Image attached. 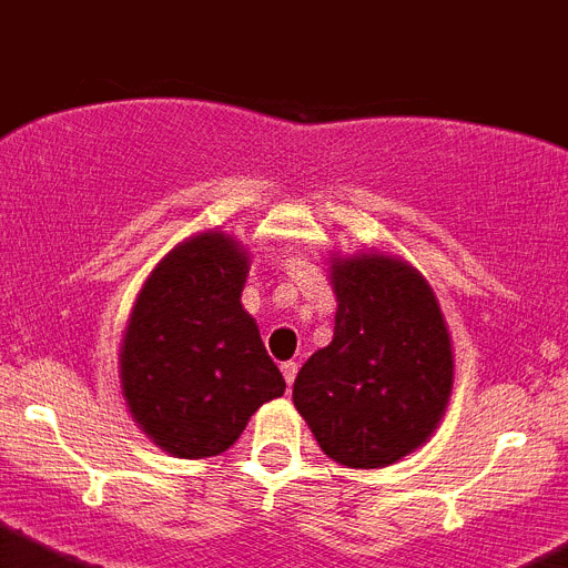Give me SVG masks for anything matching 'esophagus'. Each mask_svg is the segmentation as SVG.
Segmentation results:
<instances>
[{
	"mask_svg": "<svg viewBox=\"0 0 568 568\" xmlns=\"http://www.w3.org/2000/svg\"><path fill=\"white\" fill-rule=\"evenodd\" d=\"M283 376H285V382H288V387L294 385V379H296V362H283Z\"/></svg>",
	"mask_w": 568,
	"mask_h": 568,
	"instance_id": "1",
	"label": "esophagus"
}]
</instances>
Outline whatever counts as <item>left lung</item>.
Masks as SVG:
<instances>
[{
  "mask_svg": "<svg viewBox=\"0 0 568 568\" xmlns=\"http://www.w3.org/2000/svg\"><path fill=\"white\" fill-rule=\"evenodd\" d=\"M334 339L294 379L322 453L376 469L422 447L453 390V347L433 288L385 254L336 260Z\"/></svg>",
  "mask_w": 568,
  "mask_h": 568,
  "instance_id": "left-lung-1",
  "label": "left lung"
}]
</instances>
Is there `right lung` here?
Listing matches in <instances>:
<instances>
[{
  "label": "right lung",
  "mask_w": 568,
  "mask_h": 568,
  "mask_svg": "<svg viewBox=\"0 0 568 568\" xmlns=\"http://www.w3.org/2000/svg\"><path fill=\"white\" fill-rule=\"evenodd\" d=\"M246 252L221 232L186 240L144 283L121 347V387L146 436L178 458L232 447L283 396L257 322L243 311Z\"/></svg>",
  "instance_id": "right-lung-1"
}]
</instances>
